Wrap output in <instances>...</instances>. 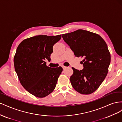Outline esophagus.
I'll return each mask as SVG.
<instances>
[{
  "instance_id": "esophagus-1",
  "label": "esophagus",
  "mask_w": 122,
  "mask_h": 122,
  "mask_svg": "<svg viewBox=\"0 0 122 122\" xmlns=\"http://www.w3.org/2000/svg\"><path fill=\"white\" fill-rule=\"evenodd\" d=\"M61 66H62V68H63L64 69H66V68H67V67H66V66H64V65H62Z\"/></svg>"
}]
</instances>
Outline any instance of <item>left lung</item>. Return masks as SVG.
I'll use <instances>...</instances> for the list:
<instances>
[{
    "label": "left lung",
    "mask_w": 122,
    "mask_h": 122,
    "mask_svg": "<svg viewBox=\"0 0 122 122\" xmlns=\"http://www.w3.org/2000/svg\"><path fill=\"white\" fill-rule=\"evenodd\" d=\"M75 56L83 58V69L72 68L70 81L80 94L88 95L96 91L107 74L110 54L107 45L101 36L83 29L62 36Z\"/></svg>",
    "instance_id": "left-lung-1"
}]
</instances>
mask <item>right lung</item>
Listing matches in <instances>:
<instances>
[{
	"label": "right lung",
	"mask_w": 122,
	"mask_h": 122,
	"mask_svg": "<svg viewBox=\"0 0 122 122\" xmlns=\"http://www.w3.org/2000/svg\"><path fill=\"white\" fill-rule=\"evenodd\" d=\"M61 35H39L25 39L18 46L14 58L15 71L22 86L29 93L43 98L52 93L62 71L61 67L51 68L45 60H50L53 46Z\"/></svg>",
	"instance_id": "right-lung-1"
}]
</instances>
